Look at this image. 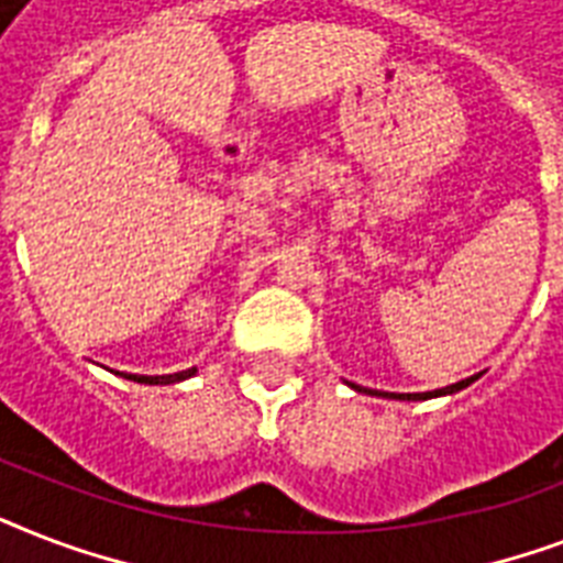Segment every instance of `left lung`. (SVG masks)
Instances as JSON below:
<instances>
[{"instance_id":"1","label":"left lung","mask_w":563,"mask_h":563,"mask_svg":"<svg viewBox=\"0 0 563 563\" xmlns=\"http://www.w3.org/2000/svg\"><path fill=\"white\" fill-rule=\"evenodd\" d=\"M476 376H471V379H462V383L455 385H446V388H438V391H427V394H379V391H365V388H360V391L365 394H379V397H397V400H427V397H438V394H453V391H462L464 385H471Z\"/></svg>"}]
</instances>
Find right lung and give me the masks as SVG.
I'll return each mask as SVG.
<instances>
[{
  "label": "right lung",
  "instance_id": "1",
  "mask_svg": "<svg viewBox=\"0 0 563 563\" xmlns=\"http://www.w3.org/2000/svg\"><path fill=\"white\" fill-rule=\"evenodd\" d=\"M195 368L178 371V374H163V376H140V374H128L125 379H134V383H148V385H169V383H180V379H187L192 376Z\"/></svg>",
  "mask_w": 563,
  "mask_h": 563
}]
</instances>
